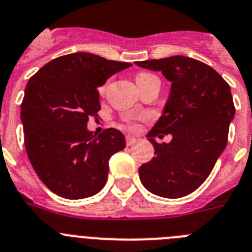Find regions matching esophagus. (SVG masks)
<instances>
[{"label":"esophagus","mask_w":252,"mask_h":252,"mask_svg":"<svg viewBox=\"0 0 252 252\" xmlns=\"http://www.w3.org/2000/svg\"><path fill=\"white\" fill-rule=\"evenodd\" d=\"M126 146H133V144L137 142V139H135L134 137H132V135H126Z\"/></svg>","instance_id":"obj_1"}]
</instances>
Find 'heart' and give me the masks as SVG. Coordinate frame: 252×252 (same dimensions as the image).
I'll list each match as a JSON object with an SVG mask.
<instances>
[{"label":"heart","mask_w":252,"mask_h":252,"mask_svg":"<svg viewBox=\"0 0 252 252\" xmlns=\"http://www.w3.org/2000/svg\"><path fill=\"white\" fill-rule=\"evenodd\" d=\"M148 77H153L152 74L150 73H139L138 76H137V78H135V81H139V80H143V78H148ZM105 89H106V86H101L100 87V94H104L105 93ZM126 126H128L129 129H133V130H135V129H138V124L135 123V122H132V120H128L126 122Z\"/></svg>","instance_id":"1"}]
</instances>
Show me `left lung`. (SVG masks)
<instances>
[{
  "instance_id": "1",
  "label": "left lung",
  "mask_w": 252,
  "mask_h": 252,
  "mask_svg": "<svg viewBox=\"0 0 252 252\" xmlns=\"http://www.w3.org/2000/svg\"><path fill=\"white\" fill-rule=\"evenodd\" d=\"M135 64L161 71L171 82L163 114L148 133L156 156L139 167V179L152 194L181 198L207 180L226 148L235 117L231 89L211 65L189 57ZM163 134L173 135L170 144L159 145L153 139Z\"/></svg>"
}]
</instances>
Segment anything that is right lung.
<instances>
[{"label":"right lung","mask_w":252,"mask_h":252,"mask_svg":"<svg viewBox=\"0 0 252 252\" xmlns=\"http://www.w3.org/2000/svg\"><path fill=\"white\" fill-rule=\"evenodd\" d=\"M130 65L78 52L50 61L26 85L21 104L26 153L57 195L84 199L104 188L109 159L126 148V138L114 128L94 134L87 122L101 109L97 87Z\"/></svg>","instance_id":"obj_1"}]
</instances>
